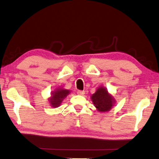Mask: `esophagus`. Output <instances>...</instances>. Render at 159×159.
<instances>
[{"instance_id":"esophagus-1","label":"esophagus","mask_w":159,"mask_h":159,"mask_svg":"<svg viewBox=\"0 0 159 159\" xmlns=\"http://www.w3.org/2000/svg\"><path fill=\"white\" fill-rule=\"evenodd\" d=\"M77 94L79 95H83L85 94V92L84 91H82V90H78L77 91Z\"/></svg>"}]
</instances>
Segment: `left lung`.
I'll use <instances>...</instances> for the list:
<instances>
[{
  "mask_svg": "<svg viewBox=\"0 0 159 159\" xmlns=\"http://www.w3.org/2000/svg\"><path fill=\"white\" fill-rule=\"evenodd\" d=\"M91 99L95 108L101 112L109 111L115 104L114 97L103 86L97 88L95 93L91 96Z\"/></svg>",
  "mask_w": 159,
  "mask_h": 159,
  "instance_id": "8db88e82",
  "label": "left lung"
}]
</instances>
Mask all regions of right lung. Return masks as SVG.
Segmentation results:
<instances>
[{"label": "right lung", "instance_id": "obj_1", "mask_svg": "<svg viewBox=\"0 0 159 159\" xmlns=\"http://www.w3.org/2000/svg\"><path fill=\"white\" fill-rule=\"evenodd\" d=\"M70 94V90L67 89L57 88L51 92V96L48 98V102L53 108H57L61 105L62 101Z\"/></svg>", "mask_w": 159, "mask_h": 159}]
</instances>
